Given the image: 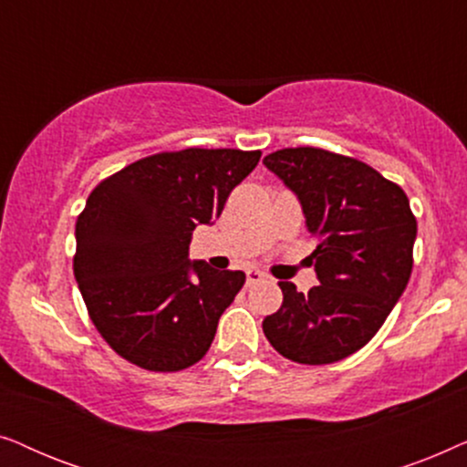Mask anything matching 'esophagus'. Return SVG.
Segmentation results:
<instances>
[{"label": "esophagus", "instance_id": "34e87169", "mask_svg": "<svg viewBox=\"0 0 467 467\" xmlns=\"http://www.w3.org/2000/svg\"><path fill=\"white\" fill-rule=\"evenodd\" d=\"M265 278H267V274L257 270V267H251V270H246V285L248 286L257 285V283H261V280H265Z\"/></svg>", "mask_w": 467, "mask_h": 467}]
</instances>
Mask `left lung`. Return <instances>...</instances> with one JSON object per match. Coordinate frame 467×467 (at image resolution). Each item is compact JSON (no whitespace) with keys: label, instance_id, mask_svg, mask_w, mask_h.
Here are the masks:
<instances>
[{"label":"left lung","instance_id":"left-lung-1","mask_svg":"<svg viewBox=\"0 0 467 467\" xmlns=\"http://www.w3.org/2000/svg\"><path fill=\"white\" fill-rule=\"evenodd\" d=\"M264 163L302 203L321 283L299 293L280 280L283 306L264 318V334L296 363L340 361L372 340L410 280V202L368 163L315 146L270 152Z\"/></svg>","mask_w":467,"mask_h":467}]
</instances>
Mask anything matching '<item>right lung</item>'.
Returning <instances> with one entry per match:
<instances>
[{"label":"right lung","instance_id":"obj_1","mask_svg":"<svg viewBox=\"0 0 467 467\" xmlns=\"http://www.w3.org/2000/svg\"><path fill=\"white\" fill-rule=\"evenodd\" d=\"M261 150L157 152L108 176L76 221L74 276L114 353L178 372L208 353L244 272L189 261L191 234L219 219Z\"/></svg>","mask_w":467,"mask_h":467}]
</instances>
